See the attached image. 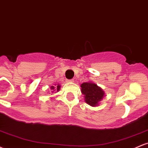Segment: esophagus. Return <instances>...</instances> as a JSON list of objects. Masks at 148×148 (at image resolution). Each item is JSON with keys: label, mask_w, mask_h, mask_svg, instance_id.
Masks as SVG:
<instances>
[{"label": "esophagus", "mask_w": 148, "mask_h": 148, "mask_svg": "<svg viewBox=\"0 0 148 148\" xmlns=\"http://www.w3.org/2000/svg\"><path fill=\"white\" fill-rule=\"evenodd\" d=\"M74 79H68L67 80V82H74Z\"/></svg>", "instance_id": "1"}]
</instances>
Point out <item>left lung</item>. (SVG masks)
I'll return each instance as SVG.
<instances>
[{"mask_svg":"<svg viewBox=\"0 0 148 148\" xmlns=\"http://www.w3.org/2000/svg\"><path fill=\"white\" fill-rule=\"evenodd\" d=\"M81 92L84 95L86 102L92 106H96L103 99L104 92L93 83H84L81 85Z\"/></svg>","mask_w":148,"mask_h":148,"instance_id":"8db88e82","label":"left lung"}]
</instances>
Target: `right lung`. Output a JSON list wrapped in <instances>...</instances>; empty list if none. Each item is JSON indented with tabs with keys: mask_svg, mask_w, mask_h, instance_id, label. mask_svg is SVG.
Here are the masks:
<instances>
[{
	"mask_svg": "<svg viewBox=\"0 0 148 148\" xmlns=\"http://www.w3.org/2000/svg\"><path fill=\"white\" fill-rule=\"evenodd\" d=\"M60 89V85H58L56 87H54V86H51V90H53V91H59V90Z\"/></svg>",
	"mask_w": 148,
	"mask_h": 148,
	"instance_id": "right-lung-1",
	"label": "right lung"
}]
</instances>
